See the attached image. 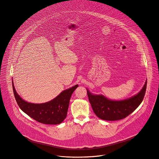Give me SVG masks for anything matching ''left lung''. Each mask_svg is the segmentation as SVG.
<instances>
[{"mask_svg":"<svg viewBox=\"0 0 159 159\" xmlns=\"http://www.w3.org/2000/svg\"><path fill=\"white\" fill-rule=\"evenodd\" d=\"M147 80L141 89L134 96L120 100L109 99L103 95L93 94L87 88L89 102L96 116L105 120H117L133 113L142 102L146 89Z\"/></svg>","mask_w":159,"mask_h":159,"instance_id":"1","label":"left lung"}]
</instances>
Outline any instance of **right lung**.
I'll use <instances>...</instances> for the list:
<instances>
[{
    "label": "right lung",
    "instance_id": "right-lung-1",
    "mask_svg": "<svg viewBox=\"0 0 159 159\" xmlns=\"http://www.w3.org/2000/svg\"><path fill=\"white\" fill-rule=\"evenodd\" d=\"M12 84L16 101L23 112L39 122L52 125L59 124L66 118L71 96L78 87L76 84L64 90L49 102L34 103L23 100L18 94L14 86L13 79Z\"/></svg>",
    "mask_w": 159,
    "mask_h": 159
}]
</instances>
